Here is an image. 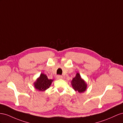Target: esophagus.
<instances>
[{"instance_id": "34e87169", "label": "esophagus", "mask_w": 123, "mask_h": 123, "mask_svg": "<svg viewBox=\"0 0 123 123\" xmlns=\"http://www.w3.org/2000/svg\"><path fill=\"white\" fill-rule=\"evenodd\" d=\"M63 78V77L61 75H58L57 76V79H61Z\"/></svg>"}]
</instances>
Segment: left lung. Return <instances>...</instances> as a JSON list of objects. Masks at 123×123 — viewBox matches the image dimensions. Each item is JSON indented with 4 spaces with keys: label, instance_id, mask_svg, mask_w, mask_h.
<instances>
[{
    "label": "left lung",
    "instance_id": "8db88e82",
    "mask_svg": "<svg viewBox=\"0 0 123 123\" xmlns=\"http://www.w3.org/2000/svg\"><path fill=\"white\" fill-rule=\"evenodd\" d=\"M71 84L73 89L79 93L85 92L86 90L87 84L78 73H77L76 76L73 78Z\"/></svg>",
    "mask_w": 123,
    "mask_h": 123
}]
</instances>
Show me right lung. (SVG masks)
Masks as SVG:
<instances>
[{"label":"right lung","mask_w":123,"mask_h":123,"mask_svg":"<svg viewBox=\"0 0 123 123\" xmlns=\"http://www.w3.org/2000/svg\"><path fill=\"white\" fill-rule=\"evenodd\" d=\"M53 81L54 79H48L46 75L41 73L39 77L33 83V85L35 89L42 92L48 89Z\"/></svg>","instance_id":"1"}]
</instances>
